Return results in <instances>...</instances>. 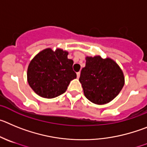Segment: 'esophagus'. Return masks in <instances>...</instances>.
Masks as SVG:
<instances>
[{
  "label": "esophagus",
  "instance_id": "34e87169",
  "mask_svg": "<svg viewBox=\"0 0 147 147\" xmlns=\"http://www.w3.org/2000/svg\"><path fill=\"white\" fill-rule=\"evenodd\" d=\"M80 72H77V78H80Z\"/></svg>",
  "mask_w": 147,
  "mask_h": 147
}]
</instances>
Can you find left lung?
<instances>
[{
	"label": "left lung",
	"mask_w": 147,
	"mask_h": 147,
	"mask_svg": "<svg viewBox=\"0 0 147 147\" xmlns=\"http://www.w3.org/2000/svg\"><path fill=\"white\" fill-rule=\"evenodd\" d=\"M79 81L89 101L104 105L119 94L125 85V77L113 59H102L100 55L86 56V66L80 72Z\"/></svg>",
	"instance_id": "left-lung-1"
}]
</instances>
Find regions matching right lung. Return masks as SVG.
<instances>
[{"mask_svg": "<svg viewBox=\"0 0 147 147\" xmlns=\"http://www.w3.org/2000/svg\"><path fill=\"white\" fill-rule=\"evenodd\" d=\"M68 54L60 48L55 51L46 48L34 56L28 67L27 80L36 94L52 99L67 91L71 80L77 78Z\"/></svg>", "mask_w": 147, "mask_h": 147, "instance_id": "add662e5", "label": "right lung"}]
</instances>
